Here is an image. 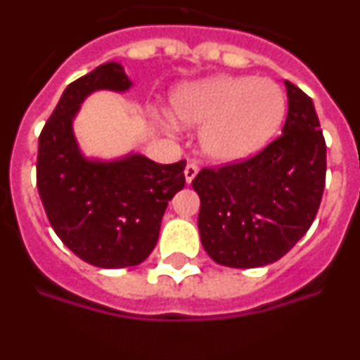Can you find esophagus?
<instances>
[{
    "label": "esophagus",
    "mask_w": 360,
    "mask_h": 360,
    "mask_svg": "<svg viewBox=\"0 0 360 360\" xmlns=\"http://www.w3.org/2000/svg\"><path fill=\"white\" fill-rule=\"evenodd\" d=\"M198 171H200V167L195 164V162H191V164H187L186 165V171H184V174H186V182L187 184L193 182L196 174H198Z\"/></svg>",
    "instance_id": "esophagus-1"
}]
</instances>
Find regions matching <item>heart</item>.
<instances>
[{
	"label": "heart",
	"instance_id": "heart-1",
	"mask_svg": "<svg viewBox=\"0 0 360 360\" xmlns=\"http://www.w3.org/2000/svg\"><path fill=\"white\" fill-rule=\"evenodd\" d=\"M171 111L178 122L202 126L200 146L211 160L238 162L274 139L287 113V97L270 79L216 75L178 86Z\"/></svg>",
	"mask_w": 360,
	"mask_h": 360
}]
</instances>
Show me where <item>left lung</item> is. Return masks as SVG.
Listing matches in <instances>:
<instances>
[{"mask_svg": "<svg viewBox=\"0 0 360 360\" xmlns=\"http://www.w3.org/2000/svg\"><path fill=\"white\" fill-rule=\"evenodd\" d=\"M288 115L263 151L193 180L205 252L232 269L278 262L307 234L326 180V144L311 98L285 81Z\"/></svg>", "mask_w": 360, "mask_h": 360, "instance_id": "left-lung-1", "label": "left lung"}]
</instances>
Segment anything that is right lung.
<instances>
[{
  "instance_id": "1",
  "label": "right lung",
  "mask_w": 360,
  "mask_h": 360,
  "mask_svg": "<svg viewBox=\"0 0 360 360\" xmlns=\"http://www.w3.org/2000/svg\"><path fill=\"white\" fill-rule=\"evenodd\" d=\"M129 88L120 63L97 66L66 86L39 135L37 189L50 225L75 256L101 269L144 262L167 203L186 186V160L164 165L139 153L90 160L79 149L73 119L82 101L98 90Z\"/></svg>"
}]
</instances>
